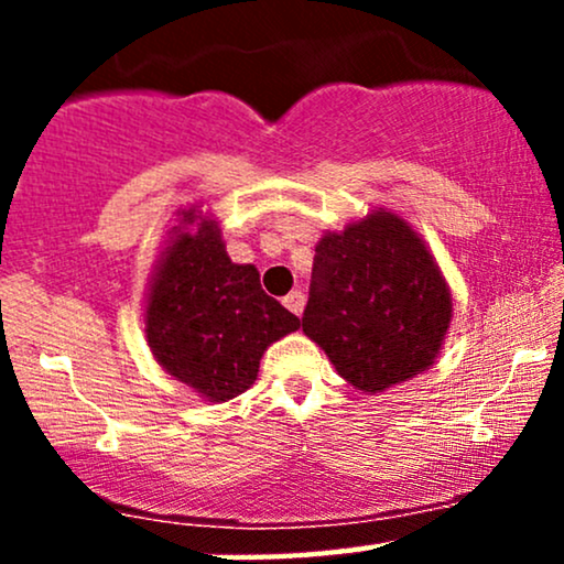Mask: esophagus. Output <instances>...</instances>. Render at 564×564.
I'll return each instance as SVG.
<instances>
[{
	"label": "esophagus",
	"instance_id": "34e87169",
	"mask_svg": "<svg viewBox=\"0 0 564 564\" xmlns=\"http://www.w3.org/2000/svg\"><path fill=\"white\" fill-rule=\"evenodd\" d=\"M283 304H286L289 313L302 315V310H304V294H302V291H291V294L283 296Z\"/></svg>",
	"mask_w": 564,
	"mask_h": 564
}]
</instances>
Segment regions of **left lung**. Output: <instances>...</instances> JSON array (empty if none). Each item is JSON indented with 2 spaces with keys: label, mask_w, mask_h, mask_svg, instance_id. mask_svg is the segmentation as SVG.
Here are the masks:
<instances>
[{
  "label": "left lung",
  "mask_w": 564,
  "mask_h": 564,
  "mask_svg": "<svg viewBox=\"0 0 564 564\" xmlns=\"http://www.w3.org/2000/svg\"><path fill=\"white\" fill-rule=\"evenodd\" d=\"M451 323V294L411 225L379 212L315 249L302 332L366 392L432 366Z\"/></svg>",
  "instance_id": "1"
}]
</instances>
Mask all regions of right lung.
I'll return each instance as SVG.
<instances>
[{"label":"right lung","mask_w":564,"mask_h":564,"mask_svg":"<svg viewBox=\"0 0 564 564\" xmlns=\"http://www.w3.org/2000/svg\"><path fill=\"white\" fill-rule=\"evenodd\" d=\"M193 217L196 212H185ZM296 328L300 318L264 294L254 264L230 262L209 219L196 236L174 238L148 296L153 355L212 403L249 390L270 341Z\"/></svg>","instance_id":"add662e5"}]
</instances>
